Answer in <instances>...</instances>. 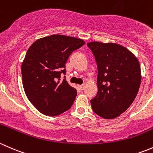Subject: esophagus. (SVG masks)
<instances>
[{"mask_svg":"<svg viewBox=\"0 0 153 153\" xmlns=\"http://www.w3.org/2000/svg\"><path fill=\"white\" fill-rule=\"evenodd\" d=\"M85 86V85L83 84V85H79V88H80V90H84Z\"/></svg>","mask_w":153,"mask_h":153,"instance_id":"esophagus-1","label":"esophagus"}]
</instances>
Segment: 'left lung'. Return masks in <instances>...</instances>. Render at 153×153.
<instances>
[{
	"label": "left lung",
	"mask_w": 153,
	"mask_h": 153,
	"mask_svg": "<svg viewBox=\"0 0 153 153\" xmlns=\"http://www.w3.org/2000/svg\"><path fill=\"white\" fill-rule=\"evenodd\" d=\"M98 68V93L93 111L106 119L118 117L130 106L141 84L140 64L133 53L113 42H88Z\"/></svg>",
	"instance_id": "obj_1"
}]
</instances>
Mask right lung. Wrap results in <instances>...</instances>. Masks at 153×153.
<instances>
[{"label":"right lung","mask_w":153,"mask_h":153,"mask_svg":"<svg viewBox=\"0 0 153 153\" xmlns=\"http://www.w3.org/2000/svg\"><path fill=\"white\" fill-rule=\"evenodd\" d=\"M84 40L53 34L36 40L26 52L21 66L25 93L31 103L44 115L55 116L71 108L77 91L64 76L71 53Z\"/></svg>","instance_id":"1"}]
</instances>
